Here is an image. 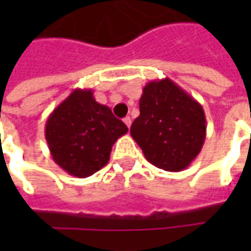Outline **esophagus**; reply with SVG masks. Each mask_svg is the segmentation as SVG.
<instances>
[{"instance_id": "obj_1", "label": "esophagus", "mask_w": 251, "mask_h": 251, "mask_svg": "<svg viewBox=\"0 0 251 251\" xmlns=\"http://www.w3.org/2000/svg\"><path fill=\"white\" fill-rule=\"evenodd\" d=\"M124 122H125V125L127 126V127H130L131 118H130V117H125V118H124Z\"/></svg>"}]
</instances>
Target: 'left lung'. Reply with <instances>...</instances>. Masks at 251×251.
I'll use <instances>...</instances> for the list:
<instances>
[{"label":"left lung","instance_id":"obj_1","mask_svg":"<svg viewBox=\"0 0 251 251\" xmlns=\"http://www.w3.org/2000/svg\"><path fill=\"white\" fill-rule=\"evenodd\" d=\"M205 129L201 104L165 77L144 87L140 115L131 124L130 134L149 163L180 172L201 151Z\"/></svg>","mask_w":251,"mask_h":251}]
</instances>
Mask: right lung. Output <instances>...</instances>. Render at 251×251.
I'll list each match as a JSON object with an SVG mask.
<instances>
[{"mask_svg":"<svg viewBox=\"0 0 251 251\" xmlns=\"http://www.w3.org/2000/svg\"><path fill=\"white\" fill-rule=\"evenodd\" d=\"M127 126L98 103L93 90L75 88L46 124V140L53 161L67 174L88 177L109 163L114 142Z\"/></svg>","mask_w":251,"mask_h":251,"instance_id":"add662e5","label":"right lung"}]
</instances>
